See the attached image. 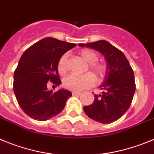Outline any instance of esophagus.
<instances>
[{
  "label": "esophagus",
  "instance_id": "esophagus-1",
  "mask_svg": "<svg viewBox=\"0 0 154 154\" xmlns=\"http://www.w3.org/2000/svg\"><path fill=\"white\" fill-rule=\"evenodd\" d=\"M81 94V93L80 92H77V91H72V95L73 96H79V95H80Z\"/></svg>",
  "mask_w": 154,
  "mask_h": 154
}]
</instances>
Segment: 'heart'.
Instances as JSON below:
<instances>
[{
    "label": "heart",
    "instance_id": "b5f03b06",
    "mask_svg": "<svg viewBox=\"0 0 154 154\" xmlns=\"http://www.w3.org/2000/svg\"><path fill=\"white\" fill-rule=\"evenodd\" d=\"M79 55L83 60L90 63L89 67L91 71L99 80L103 78L106 74V66L103 63H97L99 56L95 51L90 49H84L79 52ZM67 69V54H64L60 57L57 63V70L60 74H64ZM94 77L91 74L82 76L70 74L64 77L63 85L65 88L74 91H80L88 88L94 84Z\"/></svg>",
    "mask_w": 154,
    "mask_h": 154
}]
</instances>
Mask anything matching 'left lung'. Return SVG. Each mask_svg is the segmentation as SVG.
Segmentation results:
<instances>
[{
  "label": "left lung",
  "instance_id": "8db88e82",
  "mask_svg": "<svg viewBox=\"0 0 154 154\" xmlns=\"http://www.w3.org/2000/svg\"><path fill=\"white\" fill-rule=\"evenodd\" d=\"M80 47L92 48L100 52L106 62L104 80L100 88V94H94L92 104L84 106L86 114L101 124L116 121L127 111L136 90L134 70L124 53L103 40Z\"/></svg>",
  "mask_w": 154,
  "mask_h": 154
}]
</instances>
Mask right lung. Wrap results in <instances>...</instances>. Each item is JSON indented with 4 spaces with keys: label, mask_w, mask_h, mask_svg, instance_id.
Returning <instances> with one entry per match:
<instances>
[{
    "label": "right lung",
    "mask_w": 154,
    "mask_h": 154,
    "mask_svg": "<svg viewBox=\"0 0 154 154\" xmlns=\"http://www.w3.org/2000/svg\"><path fill=\"white\" fill-rule=\"evenodd\" d=\"M75 46L73 43L45 37L22 54L14 74V92L23 111L34 120L44 121L55 117L72 96L67 90L49 91L48 84L51 81L56 87L61 84L58 60Z\"/></svg>",
    "instance_id": "right-lung-1"
}]
</instances>
